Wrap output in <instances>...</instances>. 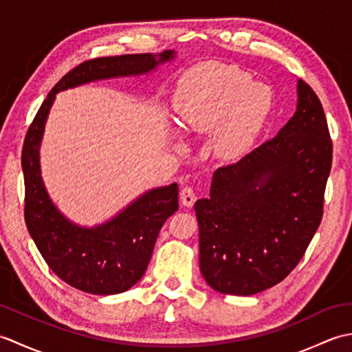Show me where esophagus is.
<instances>
[{"instance_id": "1", "label": "esophagus", "mask_w": 352, "mask_h": 352, "mask_svg": "<svg viewBox=\"0 0 352 352\" xmlns=\"http://www.w3.org/2000/svg\"><path fill=\"white\" fill-rule=\"evenodd\" d=\"M180 199H182V204L184 207H192L193 203L197 201V193L195 190H193L192 188H183L182 189V193H180Z\"/></svg>"}]
</instances>
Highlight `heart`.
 <instances>
[{"label": "heart", "mask_w": 352, "mask_h": 352, "mask_svg": "<svg viewBox=\"0 0 352 352\" xmlns=\"http://www.w3.org/2000/svg\"><path fill=\"white\" fill-rule=\"evenodd\" d=\"M272 91L252 83L248 74L222 65H201L180 78L175 111L188 133H208L212 146L223 160L245 155L256 144L272 109Z\"/></svg>", "instance_id": "1"}]
</instances>
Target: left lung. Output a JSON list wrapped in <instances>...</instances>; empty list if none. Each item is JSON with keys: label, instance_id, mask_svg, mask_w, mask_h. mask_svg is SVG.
<instances>
[{"label": "left lung", "instance_id": "1", "mask_svg": "<svg viewBox=\"0 0 352 352\" xmlns=\"http://www.w3.org/2000/svg\"><path fill=\"white\" fill-rule=\"evenodd\" d=\"M296 111L276 136L214 170L198 199L199 267L212 289L248 296L283 281L322 219L333 144L316 94L296 85Z\"/></svg>", "mask_w": 352, "mask_h": 352}]
</instances>
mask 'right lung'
Returning a JSON list of instances; mask_svg holds the SVG:
<instances>
[{"mask_svg": "<svg viewBox=\"0 0 352 352\" xmlns=\"http://www.w3.org/2000/svg\"><path fill=\"white\" fill-rule=\"evenodd\" d=\"M175 58V52L101 57L78 65L51 89L30 125L22 148L25 223L51 271L92 295H116L145 274L164 221L178 210V184L146 190L113 218L95 227L72 222L52 203L41 174L45 124L58 92L92 81L139 77Z\"/></svg>", "mask_w": 352, "mask_h": 352, "instance_id": "right-lung-1", "label": "right lung"}]
</instances>
